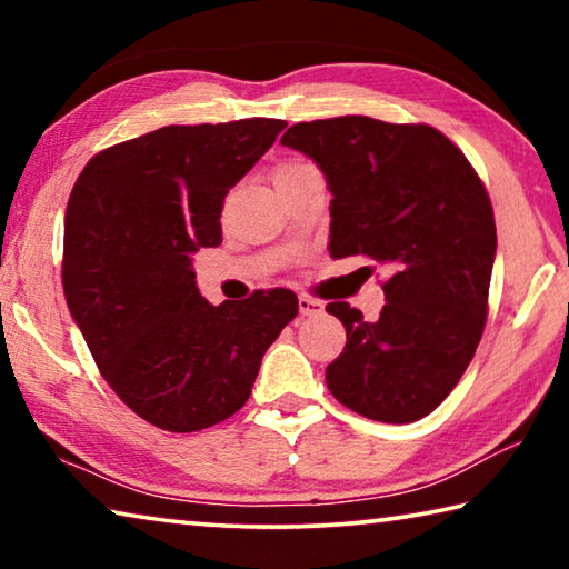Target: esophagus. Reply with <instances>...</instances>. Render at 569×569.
Returning a JSON list of instances; mask_svg holds the SVG:
<instances>
[{
  "instance_id": "obj_1",
  "label": "esophagus",
  "mask_w": 569,
  "mask_h": 569,
  "mask_svg": "<svg viewBox=\"0 0 569 569\" xmlns=\"http://www.w3.org/2000/svg\"><path fill=\"white\" fill-rule=\"evenodd\" d=\"M298 311H301V316H316V313L323 311V303L319 301V298L301 293V296H298Z\"/></svg>"
}]
</instances>
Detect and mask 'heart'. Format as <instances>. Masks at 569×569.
<instances>
[{
	"label": "heart",
	"instance_id": "obj_1",
	"mask_svg": "<svg viewBox=\"0 0 569 569\" xmlns=\"http://www.w3.org/2000/svg\"><path fill=\"white\" fill-rule=\"evenodd\" d=\"M306 168H311V162H303V160H288V162H281V166H278L276 172H273L276 186H281L283 180L298 176V172H303Z\"/></svg>",
	"mask_w": 569,
	"mask_h": 569
}]
</instances>
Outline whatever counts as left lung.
Returning a JSON list of instances; mask_svg holds the SVG:
<instances>
[{
	"instance_id": "left-lung-1",
	"label": "left lung",
	"mask_w": 569,
	"mask_h": 569,
	"mask_svg": "<svg viewBox=\"0 0 569 569\" xmlns=\"http://www.w3.org/2000/svg\"><path fill=\"white\" fill-rule=\"evenodd\" d=\"M323 170L331 188V256L383 263L377 321L333 301L343 353L329 391L366 419L409 423L457 387L487 323L497 250L492 200L471 162L431 124L363 114L298 122L281 138Z\"/></svg>"
}]
</instances>
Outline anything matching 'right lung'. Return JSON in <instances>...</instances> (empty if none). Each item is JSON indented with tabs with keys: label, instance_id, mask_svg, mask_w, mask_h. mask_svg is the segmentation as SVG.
<instances>
[{
	"label": "right lung",
	"instance_id": "right-lung-1",
	"mask_svg": "<svg viewBox=\"0 0 569 569\" xmlns=\"http://www.w3.org/2000/svg\"><path fill=\"white\" fill-rule=\"evenodd\" d=\"M286 120L168 124L102 150L67 200L62 286L102 379L166 431L243 407L261 359L298 313L288 288L210 306L190 256L220 246L228 190Z\"/></svg>",
	"mask_w": 569,
	"mask_h": 569
}]
</instances>
